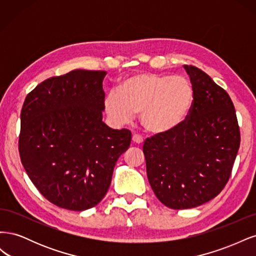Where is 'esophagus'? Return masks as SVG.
Segmentation results:
<instances>
[{"label": "esophagus", "mask_w": 256, "mask_h": 256, "mask_svg": "<svg viewBox=\"0 0 256 256\" xmlns=\"http://www.w3.org/2000/svg\"><path fill=\"white\" fill-rule=\"evenodd\" d=\"M132 142L134 144H142L143 143V138L138 134H134L132 136Z\"/></svg>", "instance_id": "esophagus-1"}]
</instances>
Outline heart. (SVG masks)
Here are the masks:
<instances>
[{
  "label": "heart",
  "mask_w": 256,
  "mask_h": 256,
  "mask_svg": "<svg viewBox=\"0 0 256 256\" xmlns=\"http://www.w3.org/2000/svg\"><path fill=\"white\" fill-rule=\"evenodd\" d=\"M194 102V90L182 76L152 72L127 76L120 90H110L104 110L115 125H126L140 112L142 126L154 134L172 132L187 120Z\"/></svg>",
  "instance_id": "heart-1"
}]
</instances>
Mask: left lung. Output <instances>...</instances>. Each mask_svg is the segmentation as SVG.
Segmentation results:
<instances>
[{"label": "left lung", "mask_w": 256, "mask_h": 256, "mask_svg": "<svg viewBox=\"0 0 256 256\" xmlns=\"http://www.w3.org/2000/svg\"><path fill=\"white\" fill-rule=\"evenodd\" d=\"M194 102L182 126L144 142L147 178L162 204L193 208L216 198L226 182L240 145L236 112L228 92L203 70L184 65Z\"/></svg>", "instance_id": "left-lung-1"}]
</instances>
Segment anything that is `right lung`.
<instances>
[{"label":"right lung","instance_id":"right-lung-1","mask_svg":"<svg viewBox=\"0 0 256 256\" xmlns=\"http://www.w3.org/2000/svg\"><path fill=\"white\" fill-rule=\"evenodd\" d=\"M106 72L74 69L44 80L21 110L19 154L28 176L54 205L81 212L109 189L131 132L102 122Z\"/></svg>","mask_w":256,"mask_h":256}]
</instances>
